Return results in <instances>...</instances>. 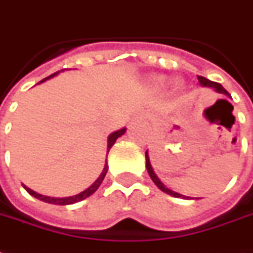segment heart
I'll list each match as a JSON object with an SVG mask.
<instances>
[{
  "instance_id": "b5f03b06",
  "label": "heart",
  "mask_w": 253,
  "mask_h": 253,
  "mask_svg": "<svg viewBox=\"0 0 253 253\" xmlns=\"http://www.w3.org/2000/svg\"><path fill=\"white\" fill-rule=\"evenodd\" d=\"M159 82H160V84H162V82H163V79H159Z\"/></svg>"
}]
</instances>
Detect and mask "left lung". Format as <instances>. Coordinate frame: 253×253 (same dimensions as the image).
I'll return each mask as SVG.
<instances>
[{"instance_id": "obj_1", "label": "left lung", "mask_w": 253, "mask_h": 253, "mask_svg": "<svg viewBox=\"0 0 253 253\" xmlns=\"http://www.w3.org/2000/svg\"><path fill=\"white\" fill-rule=\"evenodd\" d=\"M199 82H200L203 86H210V87H213V89L216 90V91H219V93H223V94H226V96H229V91L222 86L220 84H216V82H212V81H210V79H207V78L204 77H199ZM145 157H146V169H148V174H149V176L152 178V181L156 183V186L160 190H163L164 193L167 194H171V196H174V197H182V194L179 193H175V192H172V190H169V189H167L166 186H164L163 183H162V181L159 179L156 176V174H155V171H153V169H152L151 166V162H149V156H148V151L145 152Z\"/></svg>"}]
</instances>
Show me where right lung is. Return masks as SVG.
<instances>
[{
    "label": "right lung",
    "mask_w": 253,
    "mask_h": 253,
    "mask_svg": "<svg viewBox=\"0 0 253 253\" xmlns=\"http://www.w3.org/2000/svg\"><path fill=\"white\" fill-rule=\"evenodd\" d=\"M57 72H54V74H52L50 77L45 78V79H42L41 82H43V81H46V79H49V78L54 77ZM40 82V84H41ZM125 131H126V128H121V130H118V131L112 132L111 135L108 137V151H107V155H108L109 149L112 148V145L115 144V141L119 138L121 135H123L125 134ZM107 171H108V166L105 164V167H104V169H102L101 175L98 176V179H97L90 188H87L86 190H84L82 193L77 194V196H72V197H64V199H56V197H49V196H42V194H38L35 193L34 190H31V189H28L27 186H24V189L27 190L28 193L31 194V196H34L35 199H38V200H42L45 201V203H50V204H59V206H67V204H74V203H78V201H82L84 200L86 197H89V196H91V194L96 192L97 189L100 188V185H101V182L104 181V178H105V174H107Z\"/></svg>",
    "instance_id": "obj_1"
}]
</instances>
